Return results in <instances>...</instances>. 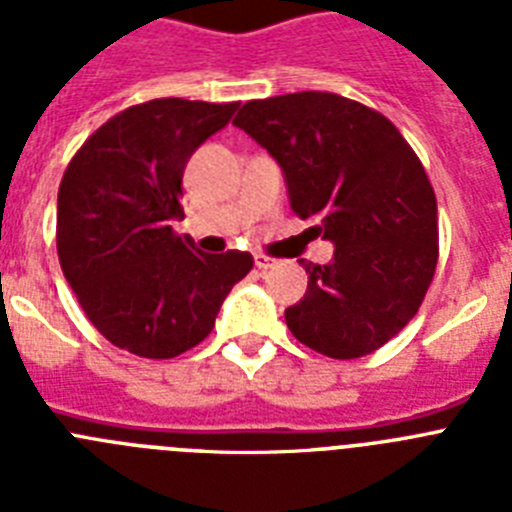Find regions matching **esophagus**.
Returning a JSON list of instances; mask_svg holds the SVG:
<instances>
[{"mask_svg": "<svg viewBox=\"0 0 512 512\" xmlns=\"http://www.w3.org/2000/svg\"><path fill=\"white\" fill-rule=\"evenodd\" d=\"M253 264H256V269L266 271L274 266V259H271V256H266V253H256V256H253Z\"/></svg>", "mask_w": 512, "mask_h": 512, "instance_id": "obj_1", "label": "esophagus"}]
</instances>
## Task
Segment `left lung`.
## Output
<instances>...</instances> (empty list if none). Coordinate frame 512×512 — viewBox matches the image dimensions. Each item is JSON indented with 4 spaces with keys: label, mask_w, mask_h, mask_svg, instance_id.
<instances>
[{
    "label": "left lung",
    "mask_w": 512,
    "mask_h": 512,
    "mask_svg": "<svg viewBox=\"0 0 512 512\" xmlns=\"http://www.w3.org/2000/svg\"><path fill=\"white\" fill-rule=\"evenodd\" d=\"M282 166L289 205L336 246L302 264L307 292L284 310L300 343L359 359L413 320L438 261V207L408 140L379 112L330 92L253 99L233 120Z\"/></svg>",
    "instance_id": "1"
}]
</instances>
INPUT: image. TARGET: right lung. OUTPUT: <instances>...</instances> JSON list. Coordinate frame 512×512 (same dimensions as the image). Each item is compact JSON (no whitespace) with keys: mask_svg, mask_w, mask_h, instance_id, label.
Segmentation results:
<instances>
[{"mask_svg":"<svg viewBox=\"0 0 512 512\" xmlns=\"http://www.w3.org/2000/svg\"><path fill=\"white\" fill-rule=\"evenodd\" d=\"M238 102L169 97L107 120L58 189L56 246L87 318L117 348L174 359L210 336L220 305L253 266L246 251L202 253L176 235L192 153Z\"/></svg>","mask_w":512,"mask_h":512,"instance_id":"add662e5","label":"right lung"}]
</instances>
